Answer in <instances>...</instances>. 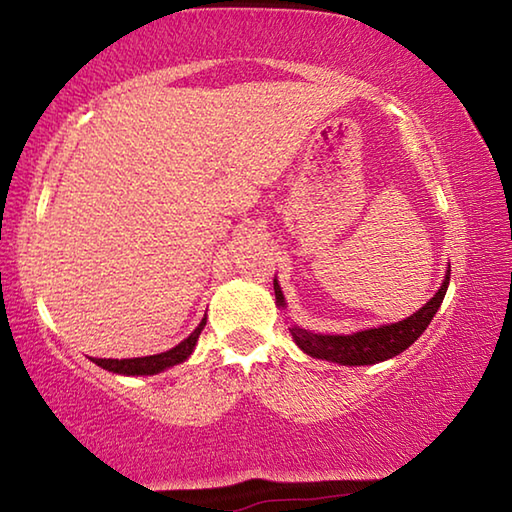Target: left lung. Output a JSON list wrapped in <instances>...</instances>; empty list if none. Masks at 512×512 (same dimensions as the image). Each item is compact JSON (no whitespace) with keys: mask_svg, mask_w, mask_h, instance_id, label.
Listing matches in <instances>:
<instances>
[{"mask_svg":"<svg viewBox=\"0 0 512 512\" xmlns=\"http://www.w3.org/2000/svg\"><path fill=\"white\" fill-rule=\"evenodd\" d=\"M447 287L449 271L445 273V280L436 291V296H433L427 305L415 311V314L404 320H397V323L366 327L350 334H320L291 323L289 332L298 348L309 354V357L339 363V366H372V363L397 357V354L411 348V345L420 339V334L429 327L433 316H436V311L440 309V302L445 298ZM273 291L275 305L280 309H287V300H284L277 275L273 280Z\"/></svg>","mask_w":512,"mask_h":512,"instance_id":"1","label":"left lung"}]
</instances>
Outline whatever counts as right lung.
<instances>
[{"label": "right lung", "mask_w": 512, "mask_h": 512, "mask_svg": "<svg viewBox=\"0 0 512 512\" xmlns=\"http://www.w3.org/2000/svg\"><path fill=\"white\" fill-rule=\"evenodd\" d=\"M205 323H207V316H203L201 323H198V327L187 336V339H183L178 345H173V348L167 352L149 354V357H133V359H97V357H92L90 361L97 363V366L103 370L115 372V375H126V377L158 375V372L169 370L192 357V352L198 343V336H201Z\"/></svg>", "instance_id": "right-lung-1"}]
</instances>
